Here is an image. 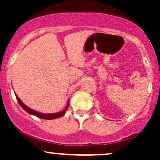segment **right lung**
<instances>
[{
  "label": "right lung",
  "mask_w": 160,
  "mask_h": 160,
  "mask_svg": "<svg viewBox=\"0 0 160 160\" xmlns=\"http://www.w3.org/2000/svg\"><path fill=\"white\" fill-rule=\"evenodd\" d=\"M16 99H17L18 102H19L20 105H21V107L25 111H27L28 113H31V114H33V115L36 116V117H40V118H41V119H45V120H53V119H57V118H59V117H62V116H64V114H65V113L66 110L68 109V105H69V104H68L67 108H66L63 111L59 112V113H46V114H45V113H39V112L34 111V110L31 109V108H29L28 107H27V106L25 105V104L22 103V101L20 100V99L19 98V97H18L16 95ZM68 103H69V102H68Z\"/></svg>",
  "instance_id": "right-lung-1"
}]
</instances>
